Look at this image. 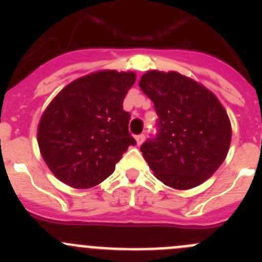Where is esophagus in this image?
I'll return each instance as SVG.
<instances>
[{
  "label": "esophagus",
  "mask_w": 262,
  "mask_h": 262,
  "mask_svg": "<svg viewBox=\"0 0 262 262\" xmlns=\"http://www.w3.org/2000/svg\"><path fill=\"white\" fill-rule=\"evenodd\" d=\"M135 139H136V143H138V145H140L143 142H144V135H138V136H135Z\"/></svg>",
  "instance_id": "34e87169"
}]
</instances>
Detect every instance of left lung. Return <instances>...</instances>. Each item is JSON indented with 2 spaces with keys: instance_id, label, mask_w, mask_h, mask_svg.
I'll return each instance as SVG.
<instances>
[{
  "instance_id": "left-lung-1",
  "label": "left lung",
  "mask_w": 262,
  "mask_h": 262,
  "mask_svg": "<svg viewBox=\"0 0 262 262\" xmlns=\"http://www.w3.org/2000/svg\"><path fill=\"white\" fill-rule=\"evenodd\" d=\"M139 86L154 102L156 138L140 147L157 180L178 190L203 184L231 144L230 118L212 92L178 72L149 71Z\"/></svg>"
}]
</instances>
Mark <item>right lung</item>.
Wrapping results in <instances>:
<instances>
[{"instance_id":"1","label":"right lung","mask_w":262,"mask_h":262,"mask_svg":"<svg viewBox=\"0 0 262 262\" xmlns=\"http://www.w3.org/2000/svg\"><path fill=\"white\" fill-rule=\"evenodd\" d=\"M134 72L98 71L72 81L51 101L38 126L43 160L57 180L89 189L114 172L135 139L123 99Z\"/></svg>"}]
</instances>
